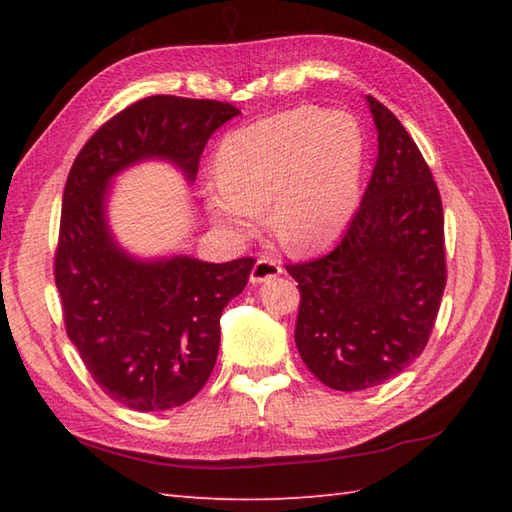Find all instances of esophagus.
<instances>
[{
  "label": "esophagus",
  "mask_w": 512,
  "mask_h": 512,
  "mask_svg": "<svg viewBox=\"0 0 512 512\" xmlns=\"http://www.w3.org/2000/svg\"><path fill=\"white\" fill-rule=\"evenodd\" d=\"M284 273V268L279 266L277 259H270V257H259L253 270H250V281L253 284H264L268 279H275Z\"/></svg>",
  "instance_id": "34e87169"
}]
</instances>
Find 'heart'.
Listing matches in <instances>:
<instances>
[{
  "instance_id": "heart-1",
  "label": "heart",
  "mask_w": 512,
  "mask_h": 512,
  "mask_svg": "<svg viewBox=\"0 0 512 512\" xmlns=\"http://www.w3.org/2000/svg\"><path fill=\"white\" fill-rule=\"evenodd\" d=\"M363 132L350 114L292 107L228 134L206 209L235 237H253L268 206L270 231L295 253L330 246L361 200Z\"/></svg>"
}]
</instances>
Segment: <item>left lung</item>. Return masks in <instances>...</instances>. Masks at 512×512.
Wrapping results in <instances>:
<instances>
[{
    "label": "left lung",
    "mask_w": 512,
    "mask_h": 512,
    "mask_svg": "<svg viewBox=\"0 0 512 512\" xmlns=\"http://www.w3.org/2000/svg\"><path fill=\"white\" fill-rule=\"evenodd\" d=\"M367 105L378 158L361 206L332 253L286 266L301 292L297 350L336 391L376 387L416 361L447 286L431 169L398 118L374 96Z\"/></svg>",
    "instance_id": "8db88e82"
}]
</instances>
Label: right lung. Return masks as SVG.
Here are the masks:
<instances>
[{
    "label": "right lung",
    "instance_id": "1",
    "mask_svg": "<svg viewBox=\"0 0 512 512\" xmlns=\"http://www.w3.org/2000/svg\"><path fill=\"white\" fill-rule=\"evenodd\" d=\"M237 114L231 103L147 96L83 145L65 182L54 253L65 332L94 383L129 409L180 407L204 387L220 350L222 310L244 290L255 259L125 253L107 222L112 178L162 158L193 182L206 140Z\"/></svg>",
    "mask_w": 512,
    "mask_h": 512
}]
</instances>
